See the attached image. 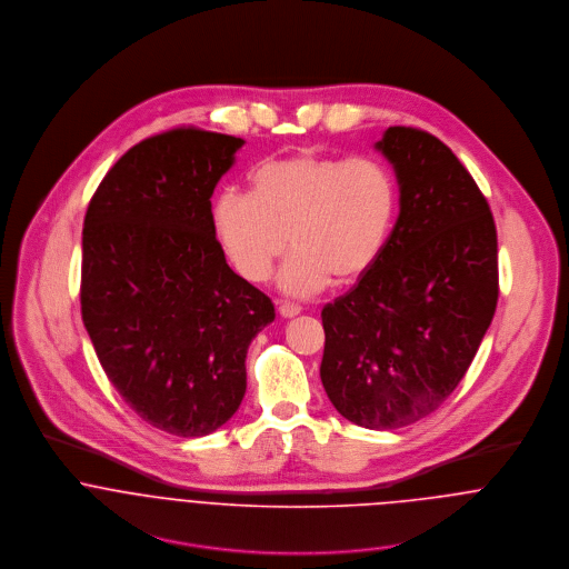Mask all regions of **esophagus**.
Listing matches in <instances>:
<instances>
[{
	"label": "esophagus",
	"instance_id": "34e87169",
	"mask_svg": "<svg viewBox=\"0 0 569 569\" xmlns=\"http://www.w3.org/2000/svg\"><path fill=\"white\" fill-rule=\"evenodd\" d=\"M278 311H280L282 318H296L302 309H300L298 305H293V302H280V305H278Z\"/></svg>",
	"mask_w": 569,
	"mask_h": 569
}]
</instances>
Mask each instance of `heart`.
Masks as SVG:
<instances>
[{
  "label": "heart",
  "instance_id": "b5f03b06",
  "mask_svg": "<svg viewBox=\"0 0 569 569\" xmlns=\"http://www.w3.org/2000/svg\"><path fill=\"white\" fill-rule=\"evenodd\" d=\"M399 188L388 163L311 151L260 163L251 192L223 190L212 208L217 239L249 282L269 278L291 243L278 282L289 296H313L363 278L390 239Z\"/></svg>",
  "mask_w": 569,
  "mask_h": 569
}]
</instances>
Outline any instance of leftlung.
Returning a JSON list of instances; mask_svg holds the SVG:
<instances>
[{"mask_svg":"<svg viewBox=\"0 0 569 569\" xmlns=\"http://www.w3.org/2000/svg\"><path fill=\"white\" fill-rule=\"evenodd\" d=\"M399 219L372 269L322 309L320 377L335 409L368 429L406 427L442 406L492 322L499 276L487 197L447 144L390 127Z\"/></svg>","mask_w":569,"mask_h":569,"instance_id":"obj_1","label":"left lung"}]
</instances>
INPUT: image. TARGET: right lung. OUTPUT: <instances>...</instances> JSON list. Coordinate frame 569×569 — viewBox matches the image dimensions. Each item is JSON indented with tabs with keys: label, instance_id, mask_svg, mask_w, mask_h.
<instances>
[{
	"label": "right lung",
	"instance_id": "obj_1",
	"mask_svg": "<svg viewBox=\"0 0 569 569\" xmlns=\"http://www.w3.org/2000/svg\"><path fill=\"white\" fill-rule=\"evenodd\" d=\"M244 140L170 129L129 149L82 228L81 313L98 361L142 420L208 436L241 406L251 339L273 302L234 273L212 192Z\"/></svg>",
	"mask_w": 569,
	"mask_h": 569
}]
</instances>
